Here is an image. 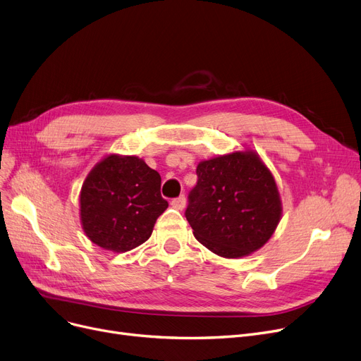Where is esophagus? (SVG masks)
I'll list each match as a JSON object with an SVG mask.
<instances>
[{"label": "esophagus", "instance_id": "34e87169", "mask_svg": "<svg viewBox=\"0 0 361 361\" xmlns=\"http://www.w3.org/2000/svg\"><path fill=\"white\" fill-rule=\"evenodd\" d=\"M171 205H172V208L180 209V211L184 209V208H185V196L181 195V196L176 197V199H172V200H171Z\"/></svg>", "mask_w": 361, "mask_h": 361}]
</instances>
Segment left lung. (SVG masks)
I'll use <instances>...</instances> for the list:
<instances>
[{"label":"left lung","mask_w":361,"mask_h":361,"mask_svg":"<svg viewBox=\"0 0 361 361\" xmlns=\"http://www.w3.org/2000/svg\"><path fill=\"white\" fill-rule=\"evenodd\" d=\"M189 193L185 218L195 238L214 254L240 258L264 246L281 215L270 169L254 152L203 161Z\"/></svg>","instance_id":"obj_1"}]
</instances>
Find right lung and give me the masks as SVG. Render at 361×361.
Returning a JSON list of instances; mask_svg holds the SVG:
<instances>
[{
	"instance_id": "add662e5",
	"label": "right lung",
	"mask_w": 361,
	"mask_h": 361,
	"mask_svg": "<svg viewBox=\"0 0 361 361\" xmlns=\"http://www.w3.org/2000/svg\"><path fill=\"white\" fill-rule=\"evenodd\" d=\"M82 228L92 243L127 252L145 243L168 208L161 176L137 156L111 154L91 169L81 189Z\"/></svg>"
}]
</instances>
